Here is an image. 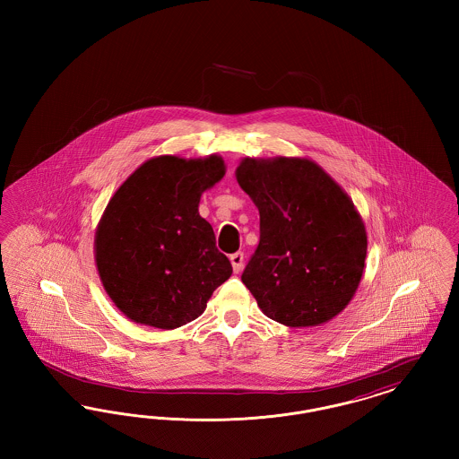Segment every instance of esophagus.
<instances>
[{"label":"esophagus","mask_w":459,"mask_h":459,"mask_svg":"<svg viewBox=\"0 0 459 459\" xmlns=\"http://www.w3.org/2000/svg\"><path fill=\"white\" fill-rule=\"evenodd\" d=\"M230 263H232V268H234L236 273L242 272V268H244V253L239 251V253L230 255Z\"/></svg>","instance_id":"1"}]
</instances>
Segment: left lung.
<instances>
[{
  "mask_svg": "<svg viewBox=\"0 0 459 459\" xmlns=\"http://www.w3.org/2000/svg\"><path fill=\"white\" fill-rule=\"evenodd\" d=\"M236 175L260 212V242L240 281L287 327L332 320L354 296L367 258L352 201L306 158H246Z\"/></svg>",
  "mask_w": 459,
  "mask_h": 459,
  "instance_id": "8db88e82",
  "label": "left lung"
}]
</instances>
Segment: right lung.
<instances>
[{
    "label": "right lung",
    "instance_id": "add662e5",
    "mask_svg": "<svg viewBox=\"0 0 459 459\" xmlns=\"http://www.w3.org/2000/svg\"><path fill=\"white\" fill-rule=\"evenodd\" d=\"M223 174L217 154L204 160L158 156L109 199L96 230V264L111 301L132 322L182 327L232 275L212 225L197 212L203 191Z\"/></svg>",
    "mask_w": 459,
    "mask_h": 459
}]
</instances>
